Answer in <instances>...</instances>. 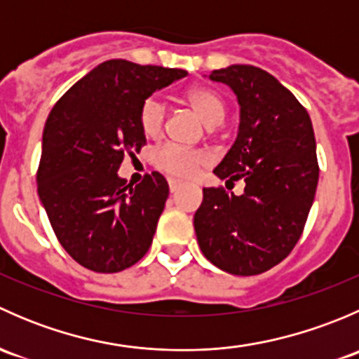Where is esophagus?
<instances>
[{
    "mask_svg": "<svg viewBox=\"0 0 359 359\" xmlns=\"http://www.w3.org/2000/svg\"><path fill=\"white\" fill-rule=\"evenodd\" d=\"M168 187H170V193H175V191L180 187V184L177 182V180L170 179V180H168Z\"/></svg>",
    "mask_w": 359,
    "mask_h": 359,
    "instance_id": "esophagus-1",
    "label": "esophagus"
}]
</instances>
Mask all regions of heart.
Instances as JSON below:
<instances>
[{
	"mask_svg": "<svg viewBox=\"0 0 359 359\" xmlns=\"http://www.w3.org/2000/svg\"><path fill=\"white\" fill-rule=\"evenodd\" d=\"M186 100L198 112L206 126H217L226 116V100L217 90L208 88V86L189 88L186 92ZM165 102L159 97L153 95L146 99L139 109L140 130L147 137L159 135L165 123ZM208 161V154L203 151L187 149L177 144H165L154 153V163L158 168L179 180L194 179Z\"/></svg>",
	"mask_w": 359,
	"mask_h": 359,
	"instance_id": "obj_1",
	"label": "heart"
}]
</instances>
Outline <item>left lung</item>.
Listing matches in <instances>:
<instances>
[{"label":"left lung","instance_id":"8db88e82","mask_svg":"<svg viewBox=\"0 0 359 359\" xmlns=\"http://www.w3.org/2000/svg\"><path fill=\"white\" fill-rule=\"evenodd\" d=\"M240 104V130L213 173L245 180L243 194L205 187L194 213L203 255L226 273L253 276L280 264L299 241L316 194L320 166L306 107L273 74L234 64L217 69Z\"/></svg>","mask_w":359,"mask_h":359}]
</instances>
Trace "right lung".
<instances>
[{
  "label": "right lung",
  "mask_w": 359,
  "mask_h": 359,
  "mask_svg": "<svg viewBox=\"0 0 359 359\" xmlns=\"http://www.w3.org/2000/svg\"><path fill=\"white\" fill-rule=\"evenodd\" d=\"M184 76V69L112 59L72 85L48 114L38 194L57 240L86 269L119 273L153 243L168 184L153 172L133 187L118 170L146 144L144 100Z\"/></svg>",
  "instance_id": "add662e5"
}]
</instances>
